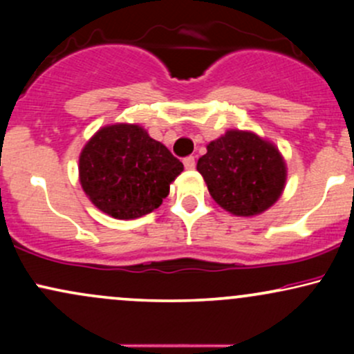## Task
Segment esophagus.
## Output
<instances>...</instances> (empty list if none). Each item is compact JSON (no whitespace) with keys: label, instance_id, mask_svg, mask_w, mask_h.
Segmentation results:
<instances>
[{"label":"esophagus","instance_id":"obj_1","mask_svg":"<svg viewBox=\"0 0 354 354\" xmlns=\"http://www.w3.org/2000/svg\"><path fill=\"white\" fill-rule=\"evenodd\" d=\"M183 165H185L186 169H194V166H196V161H194L193 156H188L183 160Z\"/></svg>","mask_w":354,"mask_h":354}]
</instances>
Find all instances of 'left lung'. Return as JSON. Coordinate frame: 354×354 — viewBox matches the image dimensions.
<instances>
[{"label":"left lung","mask_w":354,"mask_h":354,"mask_svg":"<svg viewBox=\"0 0 354 354\" xmlns=\"http://www.w3.org/2000/svg\"><path fill=\"white\" fill-rule=\"evenodd\" d=\"M196 169L214 201L234 216L265 213L283 194L286 163L274 143L253 131L228 129L206 146Z\"/></svg>","instance_id":"left-lung-1"}]
</instances>
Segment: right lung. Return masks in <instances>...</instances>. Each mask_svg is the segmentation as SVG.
<instances>
[{"mask_svg": "<svg viewBox=\"0 0 354 354\" xmlns=\"http://www.w3.org/2000/svg\"><path fill=\"white\" fill-rule=\"evenodd\" d=\"M78 169L81 188L96 208L116 219H135L163 203L183 163L143 126L115 123L89 138Z\"/></svg>", "mask_w": 354, "mask_h": 354, "instance_id": "obj_1", "label": "right lung"}]
</instances>
